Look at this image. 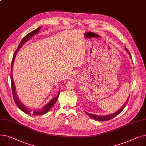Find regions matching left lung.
I'll return each mask as SVG.
<instances>
[{"mask_svg":"<svg viewBox=\"0 0 146 146\" xmlns=\"http://www.w3.org/2000/svg\"><path fill=\"white\" fill-rule=\"evenodd\" d=\"M125 50L127 51V52L128 53V54L129 55V57L130 58H131V54H130V52H129V51L128 50V49L125 47ZM128 99H127V101H126V102L125 103V104L123 105V106H122V108L121 109H119L118 111H117V112H115V113H113L112 114H110V115H104V116H99V115H94V114H92V113H88L86 111L85 113H86V115H88L91 118H92L94 119H95V120H97V121H108V120H110L112 118H113V117H115V116H117V115H118L122 110H124V108H125V105L127 104L128 103Z\"/></svg>","mask_w":146,"mask_h":146,"instance_id":"obj_1","label":"left lung"}]
</instances>
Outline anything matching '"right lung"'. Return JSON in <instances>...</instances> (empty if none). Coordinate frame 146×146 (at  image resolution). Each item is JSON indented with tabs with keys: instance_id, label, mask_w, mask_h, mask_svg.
<instances>
[{
	"instance_id": "obj_1",
	"label": "right lung",
	"mask_w": 146,
	"mask_h": 146,
	"mask_svg": "<svg viewBox=\"0 0 146 146\" xmlns=\"http://www.w3.org/2000/svg\"><path fill=\"white\" fill-rule=\"evenodd\" d=\"M41 27H38L37 29H36L35 30L29 33V34H28L26 36H25L24 37V38L22 40V41H21V42L19 43L18 47L17 48V50L15 51V54H13V58H12V63H11V86H12V94H13V98L14 99V101L15 102V104H17V105L18 106V108L22 111L28 114V115H43L44 113H45L46 112H47L51 108V107L54 105V104L56 103V101L57 100V99L58 98L59 94L60 93V89H59L58 90V94L57 95V96L56 98H52L51 100L49 102V103H48L47 105H45L43 108L41 110H36V111H33L31 110L28 109L27 106H25L24 104H22V102L20 101L19 99L18 98L17 94V91H16V88H15V83L13 82V76H12V70H13V63H14V60L15 58V57H16V55L17 52H18V51L20 50V48L22 47V45L25 44V43H26V42L29 40L31 38L33 37L34 35L36 34L39 32V31L41 29Z\"/></svg>"
}]
</instances>
